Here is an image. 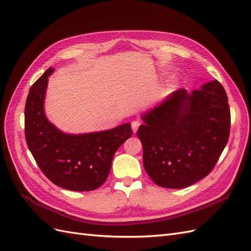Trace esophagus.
I'll use <instances>...</instances> for the list:
<instances>
[{
    "mask_svg": "<svg viewBox=\"0 0 251 251\" xmlns=\"http://www.w3.org/2000/svg\"><path fill=\"white\" fill-rule=\"evenodd\" d=\"M140 126V123L139 121H132V130H133V133H136L138 130V127Z\"/></svg>",
    "mask_w": 251,
    "mask_h": 251,
    "instance_id": "1",
    "label": "esophagus"
}]
</instances>
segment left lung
Listing matches in <instances>:
<instances>
[{
  "label": "left lung",
  "mask_w": 251,
  "mask_h": 251,
  "mask_svg": "<svg viewBox=\"0 0 251 251\" xmlns=\"http://www.w3.org/2000/svg\"><path fill=\"white\" fill-rule=\"evenodd\" d=\"M142 120L137 136L144 170L165 188H184L206 177L229 138L228 100L217 79L191 94L175 91Z\"/></svg>",
  "instance_id": "left-lung-1"
}]
</instances>
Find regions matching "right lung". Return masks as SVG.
I'll use <instances>...</instances> for the list:
<instances>
[{"instance_id": "obj_1", "label": "right lung", "mask_w": 251, "mask_h": 251, "mask_svg": "<svg viewBox=\"0 0 251 251\" xmlns=\"http://www.w3.org/2000/svg\"><path fill=\"white\" fill-rule=\"evenodd\" d=\"M49 68L29 90L25 105L28 149L52 183L74 192L96 189L107 180L115 151L131 137V124L108 131L71 135L59 131L45 115Z\"/></svg>"}]
</instances>
